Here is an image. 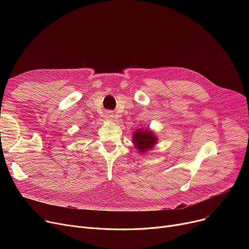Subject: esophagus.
Masks as SVG:
<instances>
[{
    "label": "esophagus",
    "mask_w": 249,
    "mask_h": 249,
    "mask_svg": "<svg viewBox=\"0 0 249 249\" xmlns=\"http://www.w3.org/2000/svg\"><path fill=\"white\" fill-rule=\"evenodd\" d=\"M105 119H107V120L114 119V113L111 111H107L106 113H105Z\"/></svg>",
    "instance_id": "obj_1"
}]
</instances>
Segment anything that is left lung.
I'll use <instances>...</instances> for the list:
<instances>
[{
	"instance_id": "obj_1",
	"label": "left lung",
	"mask_w": 249,
	"mask_h": 249,
	"mask_svg": "<svg viewBox=\"0 0 249 249\" xmlns=\"http://www.w3.org/2000/svg\"><path fill=\"white\" fill-rule=\"evenodd\" d=\"M133 142L136 145L135 147L139 151L144 152L145 150L152 148L156 142V137H154V135L149 130H145L144 131V129H140L137 130L135 133H133Z\"/></svg>"
}]
</instances>
